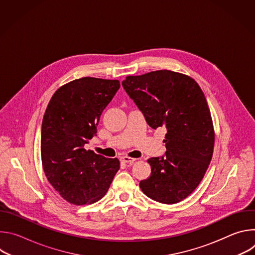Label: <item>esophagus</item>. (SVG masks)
Wrapping results in <instances>:
<instances>
[{
  "instance_id": "esophagus-1",
  "label": "esophagus",
  "mask_w": 255,
  "mask_h": 255,
  "mask_svg": "<svg viewBox=\"0 0 255 255\" xmlns=\"http://www.w3.org/2000/svg\"><path fill=\"white\" fill-rule=\"evenodd\" d=\"M121 160H122L123 162L129 163V164H133V163L136 161L135 158H131V157H129V156H123V157H121Z\"/></svg>"
}]
</instances>
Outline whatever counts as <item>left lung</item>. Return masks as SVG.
<instances>
[{
    "label": "left lung",
    "instance_id": "obj_1",
    "mask_svg": "<svg viewBox=\"0 0 255 255\" xmlns=\"http://www.w3.org/2000/svg\"><path fill=\"white\" fill-rule=\"evenodd\" d=\"M147 124L166 129L165 155L151 157L140 189L148 198L175 204L191 195L211 162L215 133L207 100L197 82L171 70L129 76L122 82Z\"/></svg>",
    "mask_w": 255,
    "mask_h": 255
}]
</instances>
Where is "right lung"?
I'll use <instances>...</instances> for the list:
<instances>
[{
	"mask_svg": "<svg viewBox=\"0 0 255 255\" xmlns=\"http://www.w3.org/2000/svg\"><path fill=\"white\" fill-rule=\"evenodd\" d=\"M119 88L117 80L82 78L60 87L48 103L41 127L42 166L51 186L70 204L101 200L120 168L118 158L85 149Z\"/></svg>",
	"mask_w": 255,
	"mask_h": 255,
	"instance_id": "right-lung-1",
	"label": "right lung"
}]
</instances>
